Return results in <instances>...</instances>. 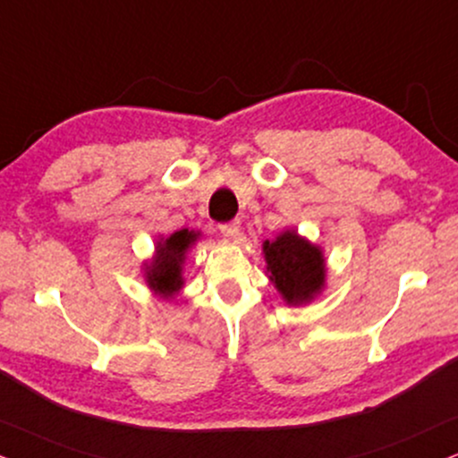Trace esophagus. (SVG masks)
Here are the masks:
<instances>
[{
	"label": "esophagus",
	"instance_id": "esophagus-1",
	"mask_svg": "<svg viewBox=\"0 0 458 458\" xmlns=\"http://www.w3.org/2000/svg\"><path fill=\"white\" fill-rule=\"evenodd\" d=\"M218 229H220V233L225 235V238H238L240 235V220H231V223H223V225H218Z\"/></svg>",
	"mask_w": 458,
	"mask_h": 458
}]
</instances>
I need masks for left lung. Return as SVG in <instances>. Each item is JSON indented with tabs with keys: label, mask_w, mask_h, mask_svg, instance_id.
<instances>
[{
	"label": "left lung",
	"mask_w": 458,
	"mask_h": 458,
	"mask_svg": "<svg viewBox=\"0 0 458 458\" xmlns=\"http://www.w3.org/2000/svg\"><path fill=\"white\" fill-rule=\"evenodd\" d=\"M267 274L289 306L310 303L325 286V257L318 246L286 229L274 242H263Z\"/></svg>",
	"instance_id": "left-lung-1"
}]
</instances>
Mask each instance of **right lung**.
Returning <instances> with one entry per match:
<instances>
[{"label":"right lung","instance_id":"obj_1","mask_svg":"<svg viewBox=\"0 0 458 458\" xmlns=\"http://www.w3.org/2000/svg\"><path fill=\"white\" fill-rule=\"evenodd\" d=\"M199 233L189 229L174 231L169 238H161L155 246V257L144 263V278L155 295L172 299L184 286L182 265L186 252L193 248Z\"/></svg>","mask_w":458,"mask_h":458}]
</instances>
